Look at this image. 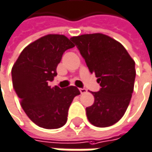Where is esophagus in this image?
<instances>
[{
	"label": "esophagus",
	"mask_w": 152,
	"mask_h": 152,
	"mask_svg": "<svg viewBox=\"0 0 152 152\" xmlns=\"http://www.w3.org/2000/svg\"><path fill=\"white\" fill-rule=\"evenodd\" d=\"M79 91H80V93H81L82 94H86V93L87 92V90H86V89H85V88H80V89H79Z\"/></svg>",
	"instance_id": "esophagus-1"
}]
</instances>
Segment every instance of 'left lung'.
<instances>
[{"label":"left lung","mask_w":152,"mask_h":152,"mask_svg":"<svg viewBox=\"0 0 152 152\" xmlns=\"http://www.w3.org/2000/svg\"><path fill=\"white\" fill-rule=\"evenodd\" d=\"M78 48L91 73L98 77L99 92L86 108L89 122L98 127L116 124L124 116L132 98L135 63L125 47L103 34H87L70 38Z\"/></svg>","instance_id":"obj_1"}]
</instances>
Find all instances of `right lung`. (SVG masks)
<instances>
[{
    "mask_svg": "<svg viewBox=\"0 0 152 152\" xmlns=\"http://www.w3.org/2000/svg\"><path fill=\"white\" fill-rule=\"evenodd\" d=\"M75 45L63 34H47L27 45L11 69L13 88L27 117L38 126L57 129L67 120L75 86L50 87L63 53Z\"/></svg>",
    "mask_w": 152,
    "mask_h": 152,
    "instance_id": "1",
    "label": "right lung"
}]
</instances>
